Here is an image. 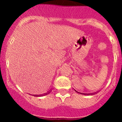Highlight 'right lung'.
<instances>
[{
    "label": "right lung",
    "mask_w": 122,
    "mask_h": 122,
    "mask_svg": "<svg viewBox=\"0 0 122 122\" xmlns=\"http://www.w3.org/2000/svg\"><path fill=\"white\" fill-rule=\"evenodd\" d=\"M46 94H47V93H46ZM43 95H44V94H43ZM38 96H42V95H38Z\"/></svg>",
    "instance_id": "obj_1"
}]
</instances>
